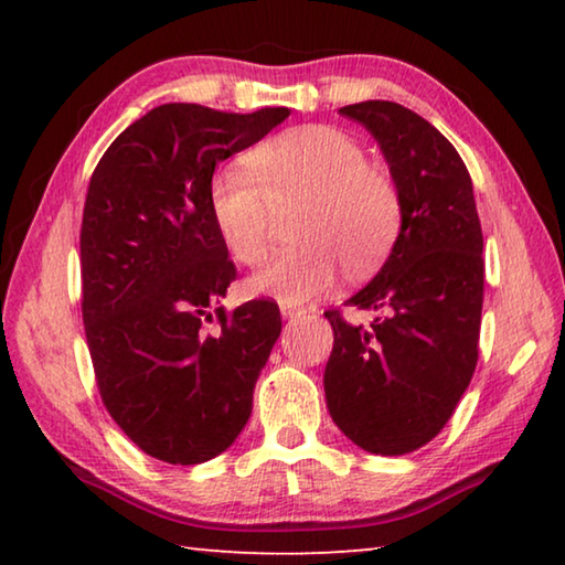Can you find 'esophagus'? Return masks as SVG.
Listing matches in <instances>:
<instances>
[{
    "mask_svg": "<svg viewBox=\"0 0 565 565\" xmlns=\"http://www.w3.org/2000/svg\"><path fill=\"white\" fill-rule=\"evenodd\" d=\"M306 309L303 306H294V303H281V317L284 319H296V317H301Z\"/></svg>",
    "mask_w": 565,
    "mask_h": 565,
    "instance_id": "1",
    "label": "esophagus"
}]
</instances>
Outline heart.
<instances>
[{
    "label": "heart",
    "mask_w": 565,
    "mask_h": 565,
    "mask_svg": "<svg viewBox=\"0 0 565 565\" xmlns=\"http://www.w3.org/2000/svg\"><path fill=\"white\" fill-rule=\"evenodd\" d=\"M246 169H218L209 212L228 254L259 266L271 248L274 209L299 204L296 244L246 281V291L281 303L309 301L337 281L379 269L401 232V191L386 169L366 161L351 134L303 124L262 141Z\"/></svg>",
    "instance_id": "heart-1"
}]
</instances>
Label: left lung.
Masks as SVG:
<instances>
[{
    "instance_id": "8db88e82",
    "label": "left lung",
    "mask_w": 565,
    "mask_h": 565,
    "mask_svg": "<svg viewBox=\"0 0 565 565\" xmlns=\"http://www.w3.org/2000/svg\"><path fill=\"white\" fill-rule=\"evenodd\" d=\"M339 114L379 141L401 191V232L386 264L347 306L379 311L353 327L323 313L333 351L327 406L363 451L401 456L448 424L471 384L483 309V234L473 184L451 141L396 102H361Z\"/></svg>"
}]
</instances>
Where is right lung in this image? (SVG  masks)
<instances>
[{
    "label": "right lung",
    "mask_w": 565,
    "mask_h": 565,
    "mask_svg": "<svg viewBox=\"0 0 565 565\" xmlns=\"http://www.w3.org/2000/svg\"><path fill=\"white\" fill-rule=\"evenodd\" d=\"M286 117V107L161 104L111 141L92 174L79 248L94 376L121 431L164 463H204L236 441L281 333L274 301L216 306L236 266L209 184L218 161Z\"/></svg>",
    "instance_id": "right-lung-1"
}]
</instances>
